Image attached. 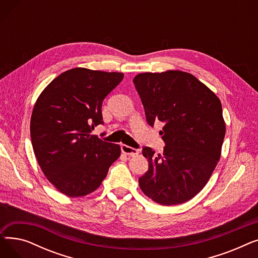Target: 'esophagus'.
<instances>
[{
  "label": "esophagus",
  "mask_w": 258,
  "mask_h": 258,
  "mask_svg": "<svg viewBox=\"0 0 258 258\" xmlns=\"http://www.w3.org/2000/svg\"><path fill=\"white\" fill-rule=\"evenodd\" d=\"M121 151H122V153H124L128 156H137L139 154V151L137 150V148L131 147V146L125 145V144L121 145Z\"/></svg>",
  "instance_id": "esophagus-1"
}]
</instances>
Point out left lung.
I'll use <instances>...</instances> for the list:
<instances>
[{"mask_svg": "<svg viewBox=\"0 0 258 258\" xmlns=\"http://www.w3.org/2000/svg\"><path fill=\"white\" fill-rule=\"evenodd\" d=\"M147 123L164 124L163 154L143 147L147 171L139 178L145 196L158 204L185 203L207 184L221 157L226 133L222 103L194 75L182 71L141 73L134 78Z\"/></svg>", "mask_w": 258, "mask_h": 258, "instance_id": "obj_1", "label": "left lung"}]
</instances>
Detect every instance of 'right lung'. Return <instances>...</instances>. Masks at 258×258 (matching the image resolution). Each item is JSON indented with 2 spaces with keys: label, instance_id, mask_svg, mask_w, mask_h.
I'll use <instances>...</instances> for the list:
<instances>
[{
  "label": "right lung",
  "instance_id": "add662e5",
  "mask_svg": "<svg viewBox=\"0 0 258 258\" xmlns=\"http://www.w3.org/2000/svg\"><path fill=\"white\" fill-rule=\"evenodd\" d=\"M123 76L75 68L54 78L34 105L30 134L35 157L47 179L68 197L96 190L120 156L118 144L90 133L103 124L102 101Z\"/></svg>",
  "mask_w": 258,
  "mask_h": 258
}]
</instances>
